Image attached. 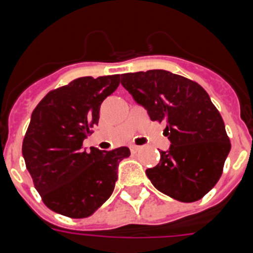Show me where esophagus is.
Segmentation results:
<instances>
[{
	"instance_id": "34e87169",
	"label": "esophagus",
	"mask_w": 253,
	"mask_h": 253,
	"mask_svg": "<svg viewBox=\"0 0 253 253\" xmlns=\"http://www.w3.org/2000/svg\"><path fill=\"white\" fill-rule=\"evenodd\" d=\"M129 148H130V152L133 154H135V153H138V152L140 151V147H138V146H133V144H131L130 147H129Z\"/></svg>"
}]
</instances>
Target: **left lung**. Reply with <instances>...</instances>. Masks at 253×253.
Masks as SVG:
<instances>
[{
	"instance_id": "obj_1",
	"label": "left lung",
	"mask_w": 253,
	"mask_h": 253,
	"mask_svg": "<svg viewBox=\"0 0 253 253\" xmlns=\"http://www.w3.org/2000/svg\"><path fill=\"white\" fill-rule=\"evenodd\" d=\"M122 84L153 122H166L169 151L147 176L153 186L184 203L202 199L222 176L231 142L209 95L196 82L163 69L122 75Z\"/></svg>"
}]
</instances>
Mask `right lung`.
I'll list each match as a JSON object with an SVG mask.
<instances>
[{"mask_svg": "<svg viewBox=\"0 0 253 253\" xmlns=\"http://www.w3.org/2000/svg\"><path fill=\"white\" fill-rule=\"evenodd\" d=\"M119 84V75L77 78L46 93L31 114L22 156L35 189L55 213L86 218L113 194L129 148L86 152L82 143L99 123L102 101Z\"/></svg>", "mask_w": 253, "mask_h": 253, "instance_id": "add662e5", "label": "right lung"}]
</instances>
